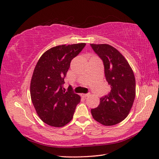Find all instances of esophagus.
<instances>
[{
    "instance_id": "34e87169",
    "label": "esophagus",
    "mask_w": 159,
    "mask_h": 159,
    "mask_svg": "<svg viewBox=\"0 0 159 159\" xmlns=\"http://www.w3.org/2000/svg\"><path fill=\"white\" fill-rule=\"evenodd\" d=\"M81 96H82V97L86 98V97H89L90 94H81Z\"/></svg>"
}]
</instances>
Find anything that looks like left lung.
I'll return each mask as SVG.
<instances>
[{"label": "left lung", "mask_w": 159, "mask_h": 159, "mask_svg": "<svg viewBox=\"0 0 159 159\" xmlns=\"http://www.w3.org/2000/svg\"><path fill=\"white\" fill-rule=\"evenodd\" d=\"M103 62L105 75L111 90L100 98L97 108L91 109L93 118L104 126H112L127 117L135 97V78L124 56L108 44H90Z\"/></svg>", "instance_id": "1"}]
</instances>
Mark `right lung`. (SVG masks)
<instances>
[{"label":"right lung","mask_w":159,"mask_h":159,"mask_svg":"<svg viewBox=\"0 0 159 159\" xmlns=\"http://www.w3.org/2000/svg\"><path fill=\"white\" fill-rule=\"evenodd\" d=\"M86 43L58 45L49 49L39 60L30 82V97L37 114L43 122L62 127L71 120L81 98L71 86L62 90L71 60Z\"/></svg>","instance_id":"1"}]
</instances>
